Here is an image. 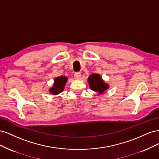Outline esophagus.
I'll list each match as a JSON object with an SVG mask.
<instances>
[{
	"label": "esophagus",
	"mask_w": 159,
	"mask_h": 159,
	"mask_svg": "<svg viewBox=\"0 0 159 159\" xmlns=\"http://www.w3.org/2000/svg\"><path fill=\"white\" fill-rule=\"evenodd\" d=\"M81 76V74L80 73V72H76V73H75V74H74V78L76 80L80 79Z\"/></svg>",
	"instance_id": "34e87169"
}]
</instances>
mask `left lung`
I'll return each mask as SVG.
<instances>
[{"label": "left lung", "mask_w": 159, "mask_h": 159, "mask_svg": "<svg viewBox=\"0 0 159 159\" xmlns=\"http://www.w3.org/2000/svg\"><path fill=\"white\" fill-rule=\"evenodd\" d=\"M89 86L91 90L95 91L98 94H103L109 89V85L105 83L99 74H92L88 78Z\"/></svg>", "instance_id": "1"}]
</instances>
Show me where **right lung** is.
<instances>
[{
	"label": "right lung",
	"instance_id": "obj_1",
	"mask_svg": "<svg viewBox=\"0 0 159 159\" xmlns=\"http://www.w3.org/2000/svg\"><path fill=\"white\" fill-rule=\"evenodd\" d=\"M68 81L66 76H59L54 79L53 85L49 89V92L53 95H57L61 93L64 89V87Z\"/></svg>",
	"mask_w": 159,
	"mask_h": 159
}]
</instances>
